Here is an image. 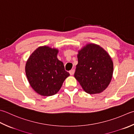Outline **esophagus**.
<instances>
[{
	"instance_id": "esophagus-1",
	"label": "esophagus",
	"mask_w": 134,
	"mask_h": 134,
	"mask_svg": "<svg viewBox=\"0 0 134 134\" xmlns=\"http://www.w3.org/2000/svg\"><path fill=\"white\" fill-rule=\"evenodd\" d=\"M74 72H75L74 70H71L70 71H69V73H70V74L71 75H72L74 74Z\"/></svg>"
}]
</instances>
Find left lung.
<instances>
[{"mask_svg":"<svg viewBox=\"0 0 134 134\" xmlns=\"http://www.w3.org/2000/svg\"><path fill=\"white\" fill-rule=\"evenodd\" d=\"M74 77L89 94L99 93L109 85L113 63L106 51L96 44H88L78 52Z\"/></svg>","mask_w":134,"mask_h":134,"instance_id":"8db88e82","label":"left lung"}]
</instances>
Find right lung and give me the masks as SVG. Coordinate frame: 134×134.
Listing matches in <instances>:
<instances>
[{"mask_svg":"<svg viewBox=\"0 0 134 134\" xmlns=\"http://www.w3.org/2000/svg\"><path fill=\"white\" fill-rule=\"evenodd\" d=\"M58 50L48 46L36 49L28 59L25 73L31 87L43 96L54 95L61 88L70 74L63 63L58 60Z\"/></svg>","mask_w":134,"mask_h":134,"instance_id":"1","label":"right lung"}]
</instances>
